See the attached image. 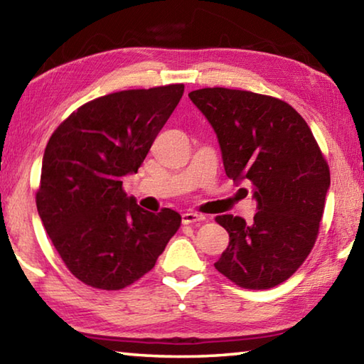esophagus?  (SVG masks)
<instances>
[{"label":"esophagus","mask_w":364,"mask_h":364,"mask_svg":"<svg viewBox=\"0 0 364 364\" xmlns=\"http://www.w3.org/2000/svg\"><path fill=\"white\" fill-rule=\"evenodd\" d=\"M205 217L202 213H197V212H186L181 215V221L183 225H194V223H200V221H204Z\"/></svg>","instance_id":"1"}]
</instances>
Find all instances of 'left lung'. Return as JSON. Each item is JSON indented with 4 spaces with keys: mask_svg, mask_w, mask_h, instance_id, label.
<instances>
[{
    "mask_svg": "<svg viewBox=\"0 0 364 364\" xmlns=\"http://www.w3.org/2000/svg\"><path fill=\"white\" fill-rule=\"evenodd\" d=\"M218 136L228 178L254 189V221L220 215L230 245L215 263L244 289H271L310 255L331 184L329 165L297 110L278 97L230 88L189 93Z\"/></svg>",
    "mask_w": 364,
    "mask_h": 364,
    "instance_id": "left-lung-1",
    "label": "left lung"
}]
</instances>
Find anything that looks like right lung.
Here are the masks:
<instances>
[{"label":"right lung","instance_id":"1","mask_svg":"<svg viewBox=\"0 0 364 364\" xmlns=\"http://www.w3.org/2000/svg\"><path fill=\"white\" fill-rule=\"evenodd\" d=\"M183 83L125 90L83 104L54 130L36 208L65 267L86 286L120 291L143 278L181 215L143 210L123 191L180 102Z\"/></svg>","mask_w":364,"mask_h":364}]
</instances>
